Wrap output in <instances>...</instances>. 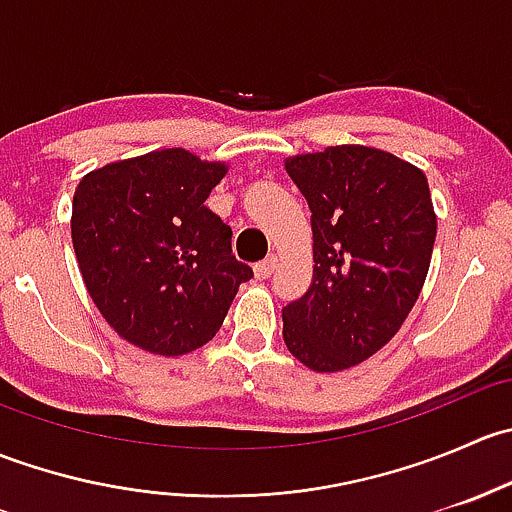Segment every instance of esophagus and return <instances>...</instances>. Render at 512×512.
Returning a JSON list of instances; mask_svg holds the SVG:
<instances>
[{"instance_id":"obj_1","label":"esophagus","mask_w":512,"mask_h":512,"mask_svg":"<svg viewBox=\"0 0 512 512\" xmlns=\"http://www.w3.org/2000/svg\"><path fill=\"white\" fill-rule=\"evenodd\" d=\"M275 270H277V257L270 255V257H265L262 262H257L255 277H257V280H267V277L275 275Z\"/></svg>"}]
</instances>
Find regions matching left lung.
<instances>
[{
    "label": "left lung",
    "mask_w": 512,
    "mask_h": 512,
    "mask_svg": "<svg viewBox=\"0 0 512 512\" xmlns=\"http://www.w3.org/2000/svg\"><path fill=\"white\" fill-rule=\"evenodd\" d=\"M312 210V285L282 309L294 359L332 374L374 356L414 309L436 240L421 168L369 146L285 160Z\"/></svg>",
    "instance_id": "obj_1"
}]
</instances>
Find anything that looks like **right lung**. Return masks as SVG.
I'll use <instances>...</instances> for the list:
<instances>
[{"mask_svg":"<svg viewBox=\"0 0 512 512\" xmlns=\"http://www.w3.org/2000/svg\"><path fill=\"white\" fill-rule=\"evenodd\" d=\"M227 165L185 148L116 160L81 178L71 242L91 299L118 337L183 356L218 334L252 270L205 205Z\"/></svg>","mask_w":512,"mask_h":512,"instance_id":"right-lung-1","label":"right lung"}]
</instances>
